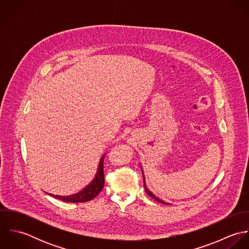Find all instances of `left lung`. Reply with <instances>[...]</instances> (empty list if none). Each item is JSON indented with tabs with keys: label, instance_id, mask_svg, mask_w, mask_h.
<instances>
[{
	"label": "left lung",
	"instance_id": "8db88e82",
	"mask_svg": "<svg viewBox=\"0 0 249 249\" xmlns=\"http://www.w3.org/2000/svg\"><path fill=\"white\" fill-rule=\"evenodd\" d=\"M143 185H144V189H145V192L147 193V195H149V196H151L152 198H154L156 201H158V202H161V203H163V204H169V203H166L165 201H163V200H161V199H159L158 197H156L148 189H146V187H145V184H144V178H143Z\"/></svg>",
	"mask_w": 249,
	"mask_h": 249
}]
</instances>
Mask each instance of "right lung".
<instances>
[{
	"label": "right lung",
	"mask_w": 249,
	"mask_h": 249,
	"mask_svg": "<svg viewBox=\"0 0 249 249\" xmlns=\"http://www.w3.org/2000/svg\"><path fill=\"white\" fill-rule=\"evenodd\" d=\"M104 160H105V155L102 157L97 175L94 178V180L82 191L78 192L77 194L71 195V196H53L52 194H49L50 196L58 198L60 200L66 201V202H71V203H76V202H86L89 200H92L95 198L103 190L105 186V173H104Z\"/></svg>",
	"instance_id": "1"
}]
</instances>
